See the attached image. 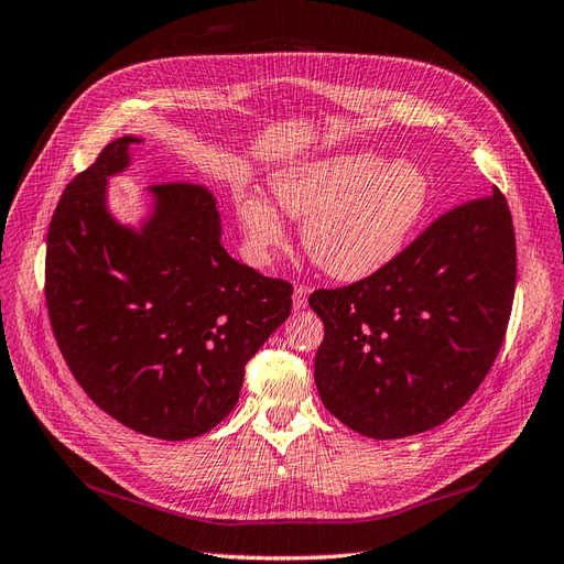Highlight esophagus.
Instances as JSON below:
<instances>
[{
    "label": "esophagus",
    "instance_id": "34e87169",
    "mask_svg": "<svg viewBox=\"0 0 564 564\" xmlns=\"http://www.w3.org/2000/svg\"><path fill=\"white\" fill-rule=\"evenodd\" d=\"M307 295H310V288L302 283H295V288H293V310L295 312L307 307Z\"/></svg>",
    "mask_w": 564,
    "mask_h": 564
}]
</instances>
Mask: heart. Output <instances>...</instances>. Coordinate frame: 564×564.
<instances>
[{"label":"heart","mask_w":564,"mask_h":564,"mask_svg":"<svg viewBox=\"0 0 564 564\" xmlns=\"http://www.w3.org/2000/svg\"><path fill=\"white\" fill-rule=\"evenodd\" d=\"M281 210L304 221L302 243L312 262L340 281L371 276L406 246L430 200L425 172L373 153L310 160L271 176ZM236 213L257 252L279 248L285 224L262 193L236 196Z\"/></svg>","instance_id":"obj_1"}]
</instances>
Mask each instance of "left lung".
Listing matches in <instances>:
<instances>
[{"label":"left lung","instance_id":"8db88e82","mask_svg":"<svg viewBox=\"0 0 564 564\" xmlns=\"http://www.w3.org/2000/svg\"><path fill=\"white\" fill-rule=\"evenodd\" d=\"M518 248L498 188L460 203L351 285L318 288L314 380L354 432L399 440L442 425L487 378L512 312Z\"/></svg>","mask_w":564,"mask_h":564}]
</instances>
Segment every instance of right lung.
Returning a JSON list of instances; mask_svg holds the SVG:
<instances>
[{"instance_id":"add662e5","label":"right lung","mask_w":564,"mask_h":564,"mask_svg":"<svg viewBox=\"0 0 564 564\" xmlns=\"http://www.w3.org/2000/svg\"><path fill=\"white\" fill-rule=\"evenodd\" d=\"M120 137L63 191L46 234L44 295L79 388L147 437H200L227 417L246 364L291 314L293 285L221 248L210 191L151 186L139 231L106 207V180L130 165Z\"/></svg>"}]
</instances>
